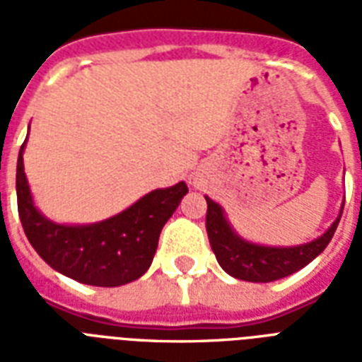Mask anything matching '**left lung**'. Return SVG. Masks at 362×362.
Wrapping results in <instances>:
<instances>
[{
	"label": "left lung",
	"mask_w": 362,
	"mask_h": 362,
	"mask_svg": "<svg viewBox=\"0 0 362 362\" xmlns=\"http://www.w3.org/2000/svg\"><path fill=\"white\" fill-rule=\"evenodd\" d=\"M206 233L210 246L218 263L227 274L244 281H274L297 272L314 261L337 231L338 221L342 218L344 204L340 206L338 218L321 237L314 240L297 244V246H264L242 238L227 220L221 204L206 197Z\"/></svg>",
	"instance_id": "8db88e82"
}]
</instances>
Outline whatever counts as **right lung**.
Returning <instances> with one entry per match:
<instances>
[{
  "label": "right lung",
  "instance_id": "obj_1",
  "mask_svg": "<svg viewBox=\"0 0 362 362\" xmlns=\"http://www.w3.org/2000/svg\"><path fill=\"white\" fill-rule=\"evenodd\" d=\"M24 148L25 142L16 163V199L33 250L59 274L88 286L118 287L141 278L152 264L159 233L187 193L186 182L153 189L103 221L56 223L33 203L24 173Z\"/></svg>",
  "mask_w": 362,
  "mask_h": 362
}]
</instances>
